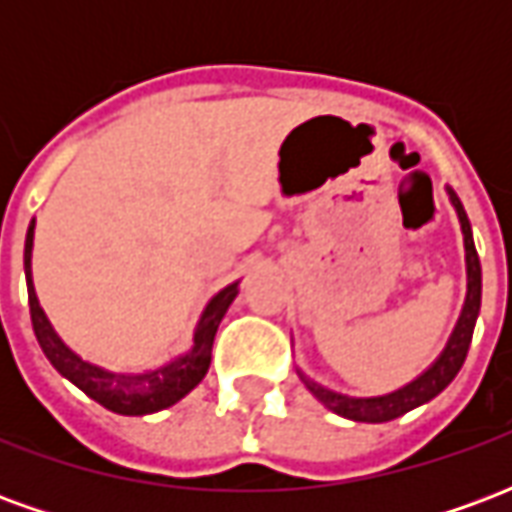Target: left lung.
<instances>
[{"label":"left lung","mask_w":512,"mask_h":512,"mask_svg":"<svg viewBox=\"0 0 512 512\" xmlns=\"http://www.w3.org/2000/svg\"><path fill=\"white\" fill-rule=\"evenodd\" d=\"M447 194H450L452 208L458 213L463 249H466V299H463V310L458 315V323L452 329L450 340L444 345V351L430 362L428 370H422L414 381H408L406 386H400L395 392H386V395L376 397H351L343 395V392H334V389H326V386L312 381L310 376H304L299 370L304 386L321 400L323 406L334 411V414H340V417L354 419V422H389V419L403 417L406 411L428 403V400L439 395L441 389H447L452 378L458 376V370L463 367V359H466V351H469V343H472L474 323H477V315H480L483 271H480V257H477V249H474L469 216H466L458 194L450 186H447Z\"/></svg>","instance_id":"obj_1"}]
</instances>
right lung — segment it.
Returning a JSON list of instances; mask_svg holds the SVG:
<instances>
[{"label":"right lung","instance_id":"obj_1","mask_svg":"<svg viewBox=\"0 0 512 512\" xmlns=\"http://www.w3.org/2000/svg\"><path fill=\"white\" fill-rule=\"evenodd\" d=\"M32 244H35V219L29 222L27 241H24V274H27L29 290V315H32V329L38 337L43 354L49 359L54 370L65 376L71 384L82 389L84 395L93 397L95 403H101L115 414L123 417H145L156 414L161 408H169L178 403L180 397H186L200 384L208 367H211V348L216 329L222 323L224 312L230 310V304L238 296V282L222 288L213 296L205 310H202L197 329H194V345L186 354L175 356L167 365L145 373H112L106 367H98L93 362H84L82 356L71 351L62 343V337L54 332V326L46 318V312L40 307L38 293L32 285Z\"/></svg>","mask_w":512,"mask_h":512}]
</instances>
